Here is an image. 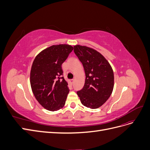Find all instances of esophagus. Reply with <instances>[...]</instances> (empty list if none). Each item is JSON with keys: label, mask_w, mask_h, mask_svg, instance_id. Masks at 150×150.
Segmentation results:
<instances>
[{"label": "esophagus", "mask_w": 150, "mask_h": 150, "mask_svg": "<svg viewBox=\"0 0 150 150\" xmlns=\"http://www.w3.org/2000/svg\"><path fill=\"white\" fill-rule=\"evenodd\" d=\"M74 79H71V80H69V82L71 83V84H73V83H74Z\"/></svg>", "instance_id": "1"}]
</instances>
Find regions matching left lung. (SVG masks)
Returning <instances> with one entry per match:
<instances>
[{
	"mask_svg": "<svg viewBox=\"0 0 150 150\" xmlns=\"http://www.w3.org/2000/svg\"><path fill=\"white\" fill-rule=\"evenodd\" d=\"M74 52L83 65L86 79L83 88L77 92L83 105L96 109L104 104L114 88V73L109 62L91 47L74 46Z\"/></svg>",
	"mask_w": 150,
	"mask_h": 150,
	"instance_id": "1",
	"label": "left lung"
}]
</instances>
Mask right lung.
<instances>
[{
	"mask_svg": "<svg viewBox=\"0 0 150 150\" xmlns=\"http://www.w3.org/2000/svg\"><path fill=\"white\" fill-rule=\"evenodd\" d=\"M74 47L69 44L53 45L40 52L32 64L30 86L35 99L44 108L59 110L69 93L68 83L62 75V64Z\"/></svg>",
	"mask_w": 150,
	"mask_h": 150,
	"instance_id": "obj_1",
	"label": "right lung"
}]
</instances>
